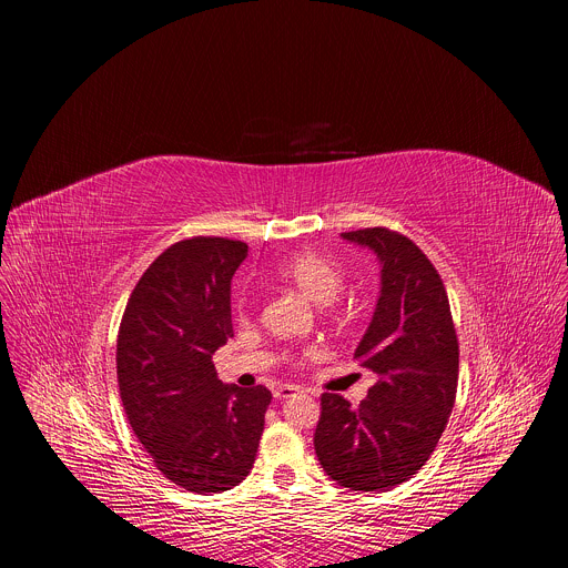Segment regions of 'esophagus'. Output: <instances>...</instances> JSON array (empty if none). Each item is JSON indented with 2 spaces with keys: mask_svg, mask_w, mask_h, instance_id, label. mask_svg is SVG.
Segmentation results:
<instances>
[{
  "mask_svg": "<svg viewBox=\"0 0 568 568\" xmlns=\"http://www.w3.org/2000/svg\"><path fill=\"white\" fill-rule=\"evenodd\" d=\"M296 393H298V388H296V386H290V384H281V386L274 388V397H276V399H285V397H292V395H296Z\"/></svg>",
  "mask_w": 568,
  "mask_h": 568,
  "instance_id": "esophagus-1",
  "label": "esophagus"
}]
</instances>
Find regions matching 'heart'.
<instances>
[{"instance_id":"1","label":"heart","mask_w":568,"mask_h":568,"mask_svg":"<svg viewBox=\"0 0 568 568\" xmlns=\"http://www.w3.org/2000/svg\"><path fill=\"white\" fill-rule=\"evenodd\" d=\"M276 276L318 305L333 303L346 283L342 265L318 252H298L287 256L278 263ZM237 314L245 316V303L242 301H237Z\"/></svg>"}]
</instances>
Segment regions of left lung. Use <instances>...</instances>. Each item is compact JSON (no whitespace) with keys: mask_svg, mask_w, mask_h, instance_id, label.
<instances>
[{"mask_svg":"<svg viewBox=\"0 0 568 568\" xmlns=\"http://www.w3.org/2000/svg\"><path fill=\"white\" fill-rule=\"evenodd\" d=\"M371 247L382 290L355 351L375 384L359 407L321 395L314 449L344 488L382 493L418 474L434 454L456 402L458 337L438 270L414 240L386 226L342 233Z\"/></svg>","mask_w":568,"mask_h":568,"instance_id":"8db88e82","label":"left lung"}]
</instances>
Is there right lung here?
I'll return each mask as SVG.
<instances>
[{"label":"right lung","mask_w":568,"mask_h":568,"mask_svg":"<svg viewBox=\"0 0 568 568\" xmlns=\"http://www.w3.org/2000/svg\"><path fill=\"white\" fill-rule=\"evenodd\" d=\"M240 240L193 235L159 254L134 285L116 339L119 393L154 467L197 495L252 471L272 393L222 384L211 362L233 337L231 278Z\"/></svg>","instance_id":"right-lung-1"}]
</instances>
